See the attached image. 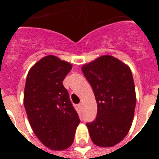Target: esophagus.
Listing matches in <instances>:
<instances>
[{
  "label": "esophagus",
  "instance_id": "esophagus-1",
  "mask_svg": "<svg viewBox=\"0 0 159 159\" xmlns=\"http://www.w3.org/2000/svg\"><path fill=\"white\" fill-rule=\"evenodd\" d=\"M78 106L79 108H81V107L82 106V103H80V104H78V106Z\"/></svg>",
  "mask_w": 159,
  "mask_h": 159
}]
</instances>
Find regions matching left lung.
<instances>
[{
  "label": "left lung",
  "mask_w": 159,
  "mask_h": 159,
  "mask_svg": "<svg viewBox=\"0 0 159 159\" xmlns=\"http://www.w3.org/2000/svg\"><path fill=\"white\" fill-rule=\"evenodd\" d=\"M82 71L92 87L97 103L95 120L87 123L92 141L112 147L128 134L136 105L133 76L128 65L111 55L84 64Z\"/></svg>",
  "instance_id": "8db88e82"
}]
</instances>
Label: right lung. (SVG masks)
Here are the masks:
<instances>
[{"mask_svg":"<svg viewBox=\"0 0 159 159\" xmlns=\"http://www.w3.org/2000/svg\"><path fill=\"white\" fill-rule=\"evenodd\" d=\"M72 64L56 56L42 57L26 78L24 105L37 138L52 150L69 148L80 120L62 81Z\"/></svg>","mask_w":159,"mask_h":159,"instance_id":"right-lung-1","label":"right lung"}]
</instances>
